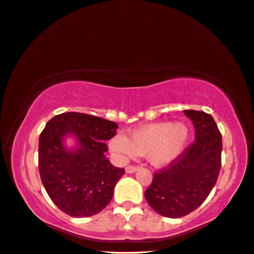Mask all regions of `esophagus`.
I'll list each match as a JSON object with an SVG mask.
<instances>
[{
    "label": "esophagus",
    "instance_id": "obj_1",
    "mask_svg": "<svg viewBox=\"0 0 254 254\" xmlns=\"http://www.w3.org/2000/svg\"><path fill=\"white\" fill-rule=\"evenodd\" d=\"M138 169H139V166H135V165H128V166H127V168H126V171H127V173H133V172L137 171Z\"/></svg>",
    "mask_w": 254,
    "mask_h": 254
}]
</instances>
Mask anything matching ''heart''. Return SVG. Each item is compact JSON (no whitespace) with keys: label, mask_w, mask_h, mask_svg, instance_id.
<instances>
[{"label":"heart","mask_w":254,"mask_h":254,"mask_svg":"<svg viewBox=\"0 0 254 254\" xmlns=\"http://www.w3.org/2000/svg\"><path fill=\"white\" fill-rule=\"evenodd\" d=\"M188 140L189 130L185 124L157 122L134 128L127 138L115 134L109 147L121 160L146 155L153 165L166 166L180 156Z\"/></svg>","instance_id":"b5f03b06"}]
</instances>
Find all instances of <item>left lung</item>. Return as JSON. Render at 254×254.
I'll list each match as a JSON object with an SVG mask.
<instances>
[{
	"instance_id": "1",
	"label": "left lung",
	"mask_w": 254,
	"mask_h": 254,
	"mask_svg": "<svg viewBox=\"0 0 254 254\" xmlns=\"http://www.w3.org/2000/svg\"><path fill=\"white\" fill-rule=\"evenodd\" d=\"M192 121L195 141L165 168L154 172L145 197L166 218L187 215L202 204L217 183L221 168L222 140L213 117L200 111H184Z\"/></svg>"
}]
</instances>
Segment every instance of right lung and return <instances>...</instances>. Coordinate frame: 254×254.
<instances>
[{
    "label": "right lung",
    "mask_w": 254,
    "mask_h": 254,
    "mask_svg": "<svg viewBox=\"0 0 254 254\" xmlns=\"http://www.w3.org/2000/svg\"><path fill=\"white\" fill-rule=\"evenodd\" d=\"M117 124L101 117L69 112L49 121L39 140V170L49 197L70 217L99 213L113 198L124 169L112 165L105 153V140L112 139ZM79 140L68 152L62 145L66 134Z\"/></svg>",
    "instance_id": "1"
}]
</instances>
